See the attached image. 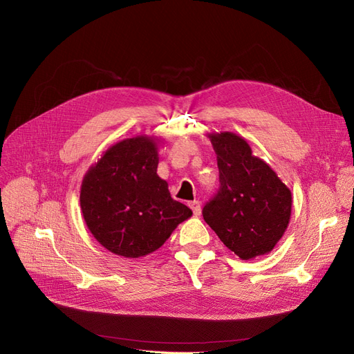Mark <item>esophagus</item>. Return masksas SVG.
<instances>
[{"instance_id": "1", "label": "esophagus", "mask_w": 354, "mask_h": 354, "mask_svg": "<svg viewBox=\"0 0 354 354\" xmlns=\"http://www.w3.org/2000/svg\"><path fill=\"white\" fill-rule=\"evenodd\" d=\"M189 207H191V209H192V212H194L195 216H199V215H201V202H199V201H192V202H189Z\"/></svg>"}]
</instances>
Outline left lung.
I'll return each instance as SVG.
<instances>
[{
  "label": "left lung",
  "instance_id": "1",
  "mask_svg": "<svg viewBox=\"0 0 354 354\" xmlns=\"http://www.w3.org/2000/svg\"><path fill=\"white\" fill-rule=\"evenodd\" d=\"M209 139L221 185L203 207V219L241 259L268 254L288 227L291 191L244 138L221 132Z\"/></svg>",
  "mask_w": 354,
  "mask_h": 354
}]
</instances>
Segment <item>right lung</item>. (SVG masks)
I'll use <instances>...</instances> for the list:
<instances>
[{"label": "right lung", "mask_w": 354, "mask_h": 354, "mask_svg": "<svg viewBox=\"0 0 354 354\" xmlns=\"http://www.w3.org/2000/svg\"><path fill=\"white\" fill-rule=\"evenodd\" d=\"M158 163L156 139L136 136L109 147L84 175L83 218L110 252L126 258L151 254L192 215L171 196L156 174Z\"/></svg>", "instance_id": "1"}]
</instances>
